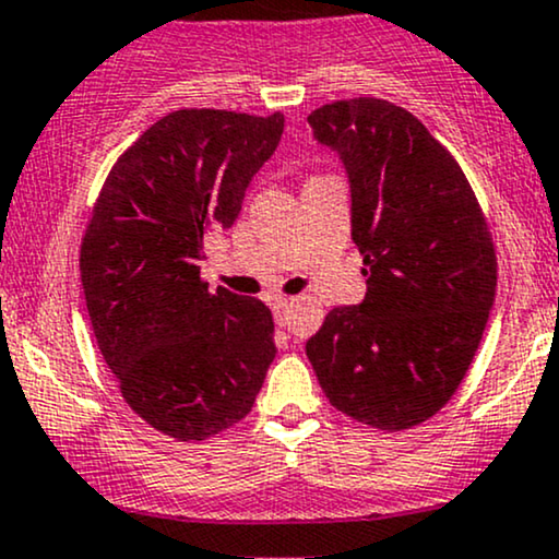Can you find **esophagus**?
Returning <instances> with one entry per match:
<instances>
[{
  "label": "esophagus",
  "instance_id": "obj_1",
  "mask_svg": "<svg viewBox=\"0 0 559 559\" xmlns=\"http://www.w3.org/2000/svg\"><path fill=\"white\" fill-rule=\"evenodd\" d=\"M271 305H273V316H275V323H278V325H284V323H286V316H288V307H292V299H284V297H278V299H273Z\"/></svg>",
  "mask_w": 559,
  "mask_h": 559
}]
</instances>
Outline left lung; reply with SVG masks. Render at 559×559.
<instances>
[{
  "mask_svg": "<svg viewBox=\"0 0 559 559\" xmlns=\"http://www.w3.org/2000/svg\"><path fill=\"white\" fill-rule=\"evenodd\" d=\"M336 152L368 294L333 307L307 357L336 409L381 431L439 413L471 368L497 258L471 183L415 115L360 96L307 118Z\"/></svg>",
  "mask_w": 559,
  "mask_h": 559,
  "instance_id": "obj_1",
  "label": "left lung"
}]
</instances>
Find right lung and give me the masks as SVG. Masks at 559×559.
<instances>
[{"label": "right lung", "instance_id": "add662e5", "mask_svg": "<svg viewBox=\"0 0 559 559\" xmlns=\"http://www.w3.org/2000/svg\"><path fill=\"white\" fill-rule=\"evenodd\" d=\"M284 115L178 110L115 163L81 243V284L102 357L152 428L204 441L239 423L275 357L260 299L199 278L204 241L241 213Z\"/></svg>", "mask_w": 559, "mask_h": 559}]
</instances>
